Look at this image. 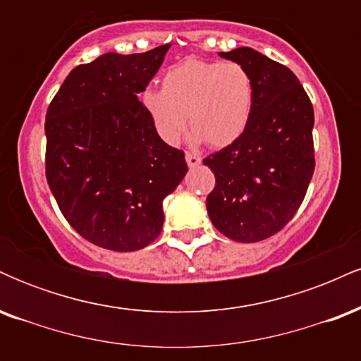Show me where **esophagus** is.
<instances>
[{
    "label": "esophagus",
    "instance_id": "1",
    "mask_svg": "<svg viewBox=\"0 0 361 361\" xmlns=\"http://www.w3.org/2000/svg\"><path fill=\"white\" fill-rule=\"evenodd\" d=\"M185 159H186V164H188L190 168H195V166H198V164L202 163V159H200V157H198L197 154H192V152H186Z\"/></svg>",
    "mask_w": 361,
    "mask_h": 361
}]
</instances>
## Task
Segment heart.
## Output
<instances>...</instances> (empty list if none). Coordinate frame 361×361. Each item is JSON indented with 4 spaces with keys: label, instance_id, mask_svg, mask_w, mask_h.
<instances>
[{
    "label": "heart",
    "instance_id": "b5f03b06",
    "mask_svg": "<svg viewBox=\"0 0 361 361\" xmlns=\"http://www.w3.org/2000/svg\"><path fill=\"white\" fill-rule=\"evenodd\" d=\"M255 86L250 73L238 62L186 59L169 68L161 90L140 97L157 135L175 146L186 127L193 140L226 147L244 134L252 114Z\"/></svg>",
    "mask_w": 361,
    "mask_h": 361
}]
</instances>
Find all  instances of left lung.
I'll return each instance as SVG.
<instances>
[{"label":"left lung","instance_id":"8db88e82","mask_svg":"<svg viewBox=\"0 0 361 361\" xmlns=\"http://www.w3.org/2000/svg\"><path fill=\"white\" fill-rule=\"evenodd\" d=\"M219 56L250 73L255 100L241 137L204 159L215 175L207 212L226 238L258 243L283 229L307 193L316 166L314 109L287 66L250 47Z\"/></svg>","mask_w":361,"mask_h":361}]
</instances>
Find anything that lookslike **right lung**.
I'll use <instances>...</instances> for the list:
<instances>
[{
	"label": "right lung",
	"mask_w": 361,
	"mask_h": 361,
	"mask_svg": "<svg viewBox=\"0 0 361 361\" xmlns=\"http://www.w3.org/2000/svg\"><path fill=\"white\" fill-rule=\"evenodd\" d=\"M168 45L103 54L74 68L45 115V176L66 221L86 241L137 251L161 234L163 200L181 183L185 152L157 135L139 102Z\"/></svg>",
	"instance_id": "right-lung-1"
}]
</instances>
